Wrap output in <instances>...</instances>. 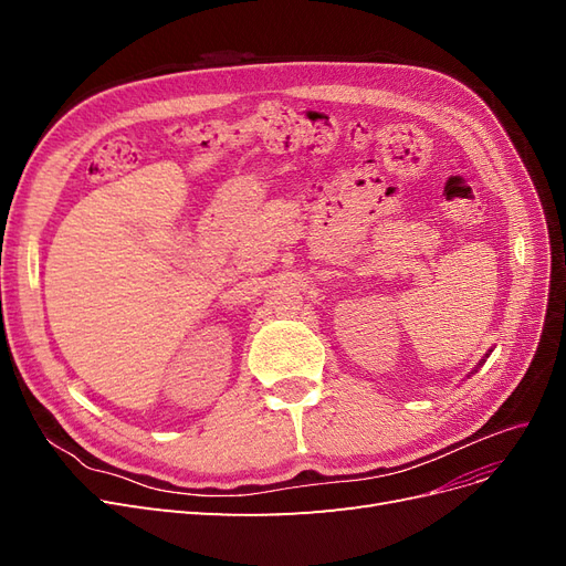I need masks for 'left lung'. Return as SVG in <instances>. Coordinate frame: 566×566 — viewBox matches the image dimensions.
I'll return each instance as SVG.
<instances>
[{
	"label": "left lung",
	"instance_id": "1",
	"mask_svg": "<svg viewBox=\"0 0 566 566\" xmlns=\"http://www.w3.org/2000/svg\"><path fill=\"white\" fill-rule=\"evenodd\" d=\"M486 358H489V354H486V356H484V358H482V361H479V366H482V364H484V361H486ZM479 366H476V368H479ZM472 373H476V370H472Z\"/></svg>",
	"mask_w": 566,
	"mask_h": 566
}]
</instances>
